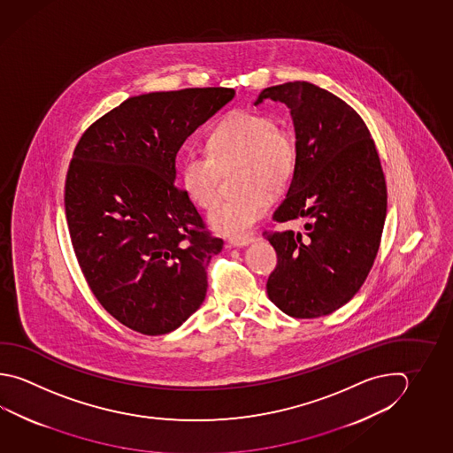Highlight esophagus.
I'll return each instance as SVG.
<instances>
[{
	"instance_id": "34e87169",
	"label": "esophagus",
	"mask_w": 453,
	"mask_h": 453,
	"mask_svg": "<svg viewBox=\"0 0 453 453\" xmlns=\"http://www.w3.org/2000/svg\"><path fill=\"white\" fill-rule=\"evenodd\" d=\"M253 240H255L253 237H239V239H229V243L231 247H247Z\"/></svg>"
}]
</instances>
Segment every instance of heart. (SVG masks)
<instances>
[{
  "mask_svg": "<svg viewBox=\"0 0 453 453\" xmlns=\"http://www.w3.org/2000/svg\"><path fill=\"white\" fill-rule=\"evenodd\" d=\"M206 150H188L180 180L190 200L200 208H211L219 196L221 170L235 163L237 196L224 198L210 213L211 227L226 235L247 234L269 210L273 194L290 184L298 160L296 141L287 129L261 113L240 111L222 119L206 141Z\"/></svg>",
  "mask_w": 453,
  "mask_h": 453,
  "instance_id": "b5f03b06",
  "label": "heart"
}]
</instances>
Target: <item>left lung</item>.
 I'll return each instance as SVG.
<instances>
[{
  "instance_id": "8db88e82",
  "label": "left lung",
  "mask_w": 453,
  "mask_h": 453,
  "mask_svg": "<svg viewBox=\"0 0 453 453\" xmlns=\"http://www.w3.org/2000/svg\"><path fill=\"white\" fill-rule=\"evenodd\" d=\"M290 109L298 160L275 222L304 219V231L267 232L277 265L267 296L296 319L332 314L364 285L383 234L388 190L367 125L338 96L309 81L261 91L257 103Z\"/></svg>"
}]
</instances>
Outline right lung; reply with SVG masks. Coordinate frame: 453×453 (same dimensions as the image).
<instances>
[{
	"label": "right lung",
	"mask_w": 453,
	"mask_h": 453,
	"mask_svg": "<svg viewBox=\"0 0 453 453\" xmlns=\"http://www.w3.org/2000/svg\"><path fill=\"white\" fill-rule=\"evenodd\" d=\"M232 88L129 97L80 137L65 178L73 251L96 299L139 334H170L202 306L213 237L174 184L176 155Z\"/></svg>",
	"instance_id": "obj_1"
}]
</instances>
